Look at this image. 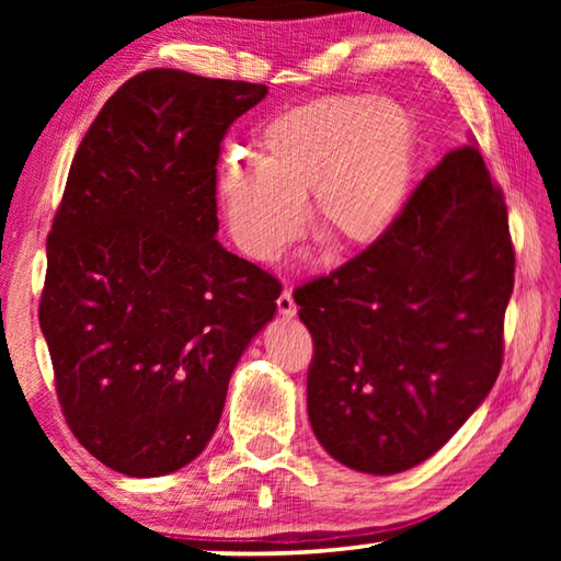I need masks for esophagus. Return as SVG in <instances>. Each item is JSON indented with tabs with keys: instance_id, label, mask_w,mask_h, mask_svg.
I'll return each instance as SVG.
<instances>
[{
	"instance_id": "34e87169",
	"label": "esophagus",
	"mask_w": 561,
	"mask_h": 561,
	"mask_svg": "<svg viewBox=\"0 0 561 561\" xmlns=\"http://www.w3.org/2000/svg\"><path fill=\"white\" fill-rule=\"evenodd\" d=\"M277 307H279V314H282L284 319L297 317V301H294V297H291V289H284V291L279 294Z\"/></svg>"
}]
</instances>
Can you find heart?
Masks as SVG:
<instances>
[{"label":"heart","mask_w":561,"mask_h":561,"mask_svg":"<svg viewBox=\"0 0 561 561\" xmlns=\"http://www.w3.org/2000/svg\"><path fill=\"white\" fill-rule=\"evenodd\" d=\"M252 153L225 160L217 197L237 247L274 262L304 230L307 193L311 222L339 250L381 240L411 195L417 133L391 99L327 93L277 113Z\"/></svg>","instance_id":"1"}]
</instances>
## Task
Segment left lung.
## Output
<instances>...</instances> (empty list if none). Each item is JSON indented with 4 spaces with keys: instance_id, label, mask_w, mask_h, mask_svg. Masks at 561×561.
<instances>
[{
    "instance_id": "1",
    "label": "left lung",
    "mask_w": 561,
    "mask_h": 561,
    "mask_svg": "<svg viewBox=\"0 0 561 561\" xmlns=\"http://www.w3.org/2000/svg\"><path fill=\"white\" fill-rule=\"evenodd\" d=\"M512 287L505 201L462 146L381 240L294 291L314 339L307 408L321 448L368 474L438 453L497 381Z\"/></svg>"
}]
</instances>
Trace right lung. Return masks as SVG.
Segmentation results:
<instances>
[{
    "mask_svg": "<svg viewBox=\"0 0 561 561\" xmlns=\"http://www.w3.org/2000/svg\"><path fill=\"white\" fill-rule=\"evenodd\" d=\"M264 83L150 69L91 123L46 240L39 304L56 396L93 458L128 478L193 462L282 284L217 234V158Z\"/></svg>",
    "mask_w": 561,
    "mask_h": 561,
    "instance_id": "1",
    "label": "right lung"
}]
</instances>
